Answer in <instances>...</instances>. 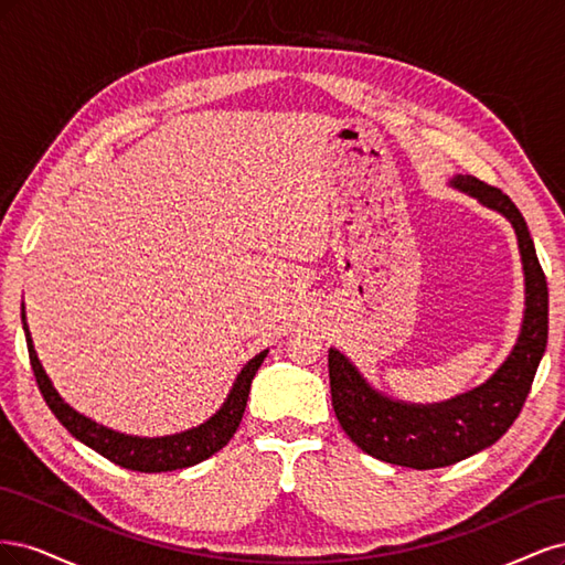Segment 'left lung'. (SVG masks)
Segmentation results:
<instances>
[{"label":"left lung","instance_id":"1","mask_svg":"<svg viewBox=\"0 0 565 565\" xmlns=\"http://www.w3.org/2000/svg\"><path fill=\"white\" fill-rule=\"evenodd\" d=\"M448 183L483 207L502 214L516 233L525 309L519 339L504 363L483 384L455 398L405 403L374 388L341 351L330 349L328 355L332 407L341 429L363 452L409 469L448 467L500 440L527 398L550 332L546 278L516 204L500 188L476 177L457 174Z\"/></svg>","mask_w":565,"mask_h":565}]
</instances>
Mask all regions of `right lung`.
Masks as SVG:
<instances>
[{
	"instance_id": "1",
	"label": "right lung",
	"mask_w": 565,
	"mask_h": 565,
	"mask_svg": "<svg viewBox=\"0 0 565 565\" xmlns=\"http://www.w3.org/2000/svg\"><path fill=\"white\" fill-rule=\"evenodd\" d=\"M21 320H23V332L28 341L30 365H32V372H35L38 386L51 413H54L65 429L71 431L79 443H84V446L115 461L117 467L141 471V473H160V471L193 467L198 461L207 459L224 448L243 422L252 380L268 353L266 349L245 363V367L237 372L224 405H221L207 422H202L193 426V429H185L172 436H158V438L129 436L122 431L108 429V426L94 422L92 417H84L73 405H67L61 398V393L54 388V384H51L49 374L40 363L35 344H32V337L25 322V303L21 306Z\"/></svg>"
}]
</instances>
